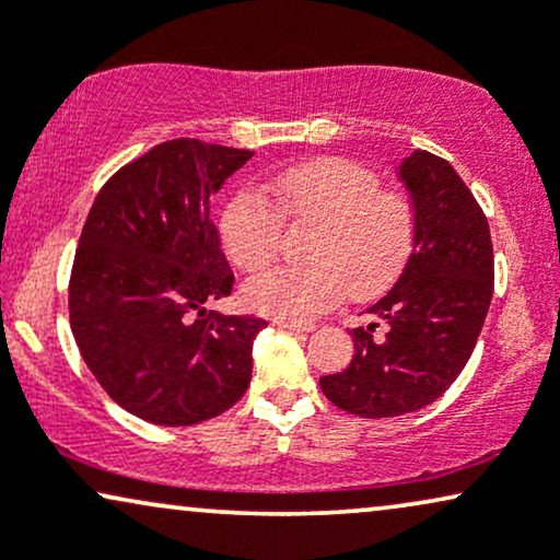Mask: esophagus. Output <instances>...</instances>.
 Instances as JSON below:
<instances>
[{
	"mask_svg": "<svg viewBox=\"0 0 560 560\" xmlns=\"http://www.w3.org/2000/svg\"><path fill=\"white\" fill-rule=\"evenodd\" d=\"M278 329H290V331H314V324H301V322H290V318H275L272 322Z\"/></svg>",
	"mask_w": 560,
	"mask_h": 560,
	"instance_id": "34e87169",
	"label": "esophagus"
}]
</instances>
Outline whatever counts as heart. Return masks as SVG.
<instances>
[{
    "label": "heart",
    "instance_id": "b5f03b06",
    "mask_svg": "<svg viewBox=\"0 0 560 560\" xmlns=\"http://www.w3.org/2000/svg\"><path fill=\"white\" fill-rule=\"evenodd\" d=\"M267 198L238 192L221 213V244L244 272L278 257L288 221L314 229L311 265L280 267L244 285V303L265 316L306 322L339 301L381 295L417 249V208L401 187L381 185L375 170L347 156L288 166L265 185Z\"/></svg>",
    "mask_w": 560,
    "mask_h": 560
}]
</instances>
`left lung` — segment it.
Masks as SVG:
<instances>
[{
	"mask_svg": "<svg viewBox=\"0 0 560 560\" xmlns=\"http://www.w3.org/2000/svg\"><path fill=\"white\" fill-rule=\"evenodd\" d=\"M401 174L417 208L419 234L409 265L370 314L386 318L352 329L354 354L324 375L334 406L365 419L401 417L432 404L466 368L493 293V246L481 206L447 159L417 151Z\"/></svg>",
	"mask_w": 560,
	"mask_h": 560,
	"instance_id": "obj_1",
	"label": "left lung"
}]
</instances>
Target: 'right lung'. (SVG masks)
Wrapping results in <instances>:
<instances>
[{"mask_svg": "<svg viewBox=\"0 0 560 560\" xmlns=\"http://www.w3.org/2000/svg\"><path fill=\"white\" fill-rule=\"evenodd\" d=\"M254 151L172 138L120 166L86 215L69 278V322L105 394L151 424L231 409L267 326L206 303L234 290L210 198Z\"/></svg>", "mask_w": 560, "mask_h": 560, "instance_id": "1", "label": "right lung"}]
</instances>
